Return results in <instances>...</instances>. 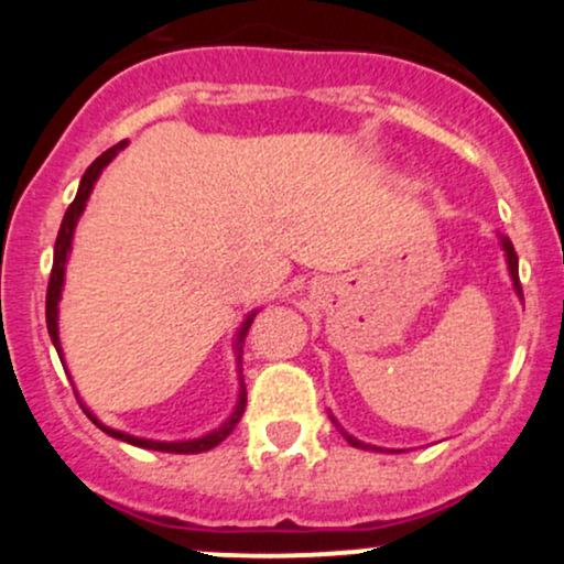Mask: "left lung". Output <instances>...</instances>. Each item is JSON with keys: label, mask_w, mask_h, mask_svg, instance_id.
<instances>
[{"label": "left lung", "mask_w": 564, "mask_h": 564, "mask_svg": "<svg viewBox=\"0 0 564 564\" xmlns=\"http://www.w3.org/2000/svg\"><path fill=\"white\" fill-rule=\"evenodd\" d=\"M501 246H503V251H507V264H509V275H511V283H514L517 294L522 296V286H520V262H517V251H514V246H511L509 238H501ZM332 422L336 424V419H334V416H332ZM336 426H339V424H336ZM341 435H345V437L349 440V445H355V448H371V445H366V443H360V440L349 437L345 430H341ZM371 451H377V448H371Z\"/></svg>", "instance_id": "8db88e82"}]
</instances>
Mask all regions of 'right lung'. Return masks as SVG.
Listing matches in <instances>:
<instances>
[{
  "label": "right lung",
  "instance_id": "obj_1",
  "mask_svg": "<svg viewBox=\"0 0 564 564\" xmlns=\"http://www.w3.org/2000/svg\"><path fill=\"white\" fill-rule=\"evenodd\" d=\"M121 148H127V140L116 142L113 148H108L102 156H97L93 164L87 166V172H84L82 183H79V191H76V198L70 200V206L66 209V217H63L61 223V230H57V241H55V260H53V273H50V286H47V332H50V339H53V345L57 349V355L63 358L61 352V339H57V302H61V291H63V278H66V262H68V251H70V241H74V230H76V223H79L84 206H87V198L89 193H93V187L97 183V177H100V172L106 170L108 164L116 159V153L121 151ZM257 313L246 315L243 326L238 328V339H236V355H238V364H241V341L246 332H249L251 321H254ZM84 413L89 416V422L100 426L106 435H111L116 440H124L129 445H138V448H148V451H161V453H204V451H212L215 445L223 443L225 437L230 435L232 430H236V424L241 422L243 416V408H246V387H243V379H241V390H238V403H236V411L230 413V419L225 422L219 430L209 432V435L204 437H196V440H180V443H161V440H145V437H134V435H127V432H119V430H111V426L100 424V419L95 416L93 411H89L87 405H82Z\"/></svg>",
  "mask_w": 564,
  "mask_h": 564
}]
</instances>
